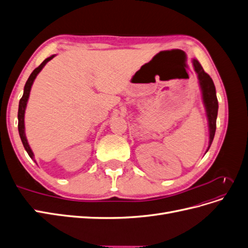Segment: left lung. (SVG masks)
<instances>
[{"label": "left lung", "instance_id": "8db88e82", "mask_svg": "<svg viewBox=\"0 0 248 248\" xmlns=\"http://www.w3.org/2000/svg\"><path fill=\"white\" fill-rule=\"evenodd\" d=\"M192 63H193L194 70H196V72L198 73L199 82H200L202 94V100H204V104L207 111V117H208V122H209L210 137H209V147L207 149L208 151L215 136L216 118H217V112H218V100H217L215 86L212 78H210L208 73L204 71V69H202V67L201 66L198 60L193 59Z\"/></svg>", "mask_w": 248, "mask_h": 248}]
</instances>
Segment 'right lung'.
<instances>
[{"instance_id": "add662e5", "label": "right lung", "mask_w": 248, "mask_h": 248, "mask_svg": "<svg viewBox=\"0 0 248 248\" xmlns=\"http://www.w3.org/2000/svg\"><path fill=\"white\" fill-rule=\"evenodd\" d=\"M55 56H51L47 59L44 60V61L37 67L36 69H34V71L31 73V76L29 77L26 85H25V89H24V95H22V97L19 100V106H18V114H17V118H18V132H19V137H20V140L22 141V145H24L26 151L28 152L29 156L31 157L32 159H34V154L32 152L31 148H30L29 144H28V140H27V138H26V133H25V110H26V107H27V102H28V99H29V96H30V91H31V87L33 85V81L34 79L36 78L37 74H38L41 69L43 68L44 66H46V64L50 61V60L54 58Z\"/></svg>"}]
</instances>
